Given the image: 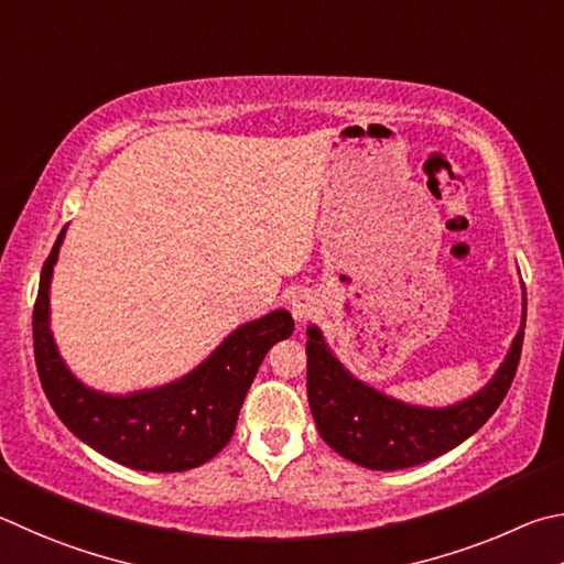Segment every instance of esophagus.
Returning <instances> with one entry per match:
<instances>
[{
  "label": "esophagus",
  "instance_id": "1",
  "mask_svg": "<svg viewBox=\"0 0 564 564\" xmlns=\"http://www.w3.org/2000/svg\"><path fill=\"white\" fill-rule=\"evenodd\" d=\"M319 312V302L312 294H297L292 300V317L297 322H310Z\"/></svg>",
  "mask_w": 564,
  "mask_h": 564
}]
</instances>
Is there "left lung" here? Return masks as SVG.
<instances>
[{
    "label": "left lung",
    "mask_w": 564,
    "mask_h": 564,
    "mask_svg": "<svg viewBox=\"0 0 564 564\" xmlns=\"http://www.w3.org/2000/svg\"><path fill=\"white\" fill-rule=\"evenodd\" d=\"M522 304L528 307V300ZM307 397L319 436L357 466L401 470L456 448L498 411L518 371L525 310L496 377L478 393L443 409L413 406L371 389L341 367L319 327H307Z\"/></svg>",
    "instance_id": "1"
}]
</instances>
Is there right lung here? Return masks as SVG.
<instances>
[{
  "mask_svg": "<svg viewBox=\"0 0 564 564\" xmlns=\"http://www.w3.org/2000/svg\"><path fill=\"white\" fill-rule=\"evenodd\" d=\"M64 232L46 257L34 304V357L48 403L76 438L121 466L181 473L203 466L230 443L247 389L264 354L294 332L288 310L237 327L210 357L165 387L113 397L68 371L48 329V288Z\"/></svg>",
  "mask_w": 564,
  "mask_h": 564,
  "instance_id": "add662e5",
  "label": "right lung"
}]
</instances>
